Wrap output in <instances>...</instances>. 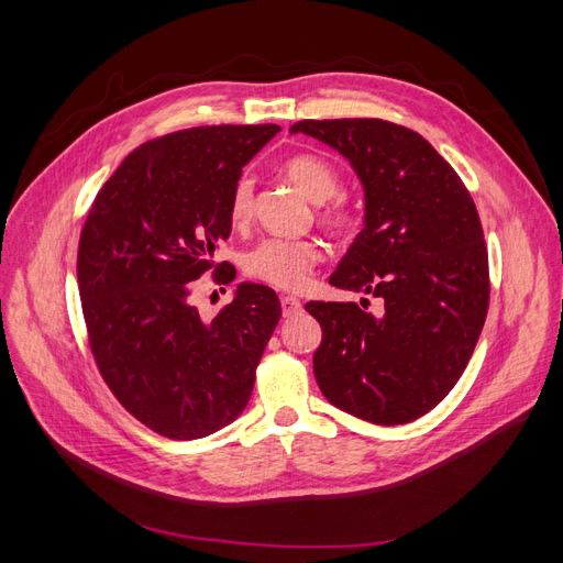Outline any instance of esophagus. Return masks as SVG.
Here are the masks:
<instances>
[{"instance_id": "esophagus-1", "label": "esophagus", "mask_w": 563, "mask_h": 563, "mask_svg": "<svg viewBox=\"0 0 563 563\" xmlns=\"http://www.w3.org/2000/svg\"><path fill=\"white\" fill-rule=\"evenodd\" d=\"M302 310V302L296 296H282V312L284 317H296Z\"/></svg>"}]
</instances>
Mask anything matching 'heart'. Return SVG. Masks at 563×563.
I'll list each match as a JSON object with an SVG mask.
<instances>
[{
	"label": "heart",
	"instance_id": "b5f03b06",
	"mask_svg": "<svg viewBox=\"0 0 563 563\" xmlns=\"http://www.w3.org/2000/svg\"><path fill=\"white\" fill-rule=\"evenodd\" d=\"M284 174L308 199H331L329 207L319 213L323 225L333 230H345L352 225L354 211L350 203L343 199H333L340 190V174L329 159L319 155H294L284 162ZM228 213L234 228H242L251 220L253 180L249 176L236 178L230 195ZM319 261L321 246L317 242L272 236V240H265L249 251L244 269L253 279H261L269 286L284 288V291H300L302 286H308Z\"/></svg>",
	"mask_w": 563,
	"mask_h": 563
}]
</instances>
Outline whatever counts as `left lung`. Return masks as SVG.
Listing matches in <instances>:
<instances>
[{
  "instance_id": "8db88e82",
  "label": "left lung",
  "mask_w": 563,
  "mask_h": 563,
  "mask_svg": "<svg viewBox=\"0 0 563 563\" xmlns=\"http://www.w3.org/2000/svg\"><path fill=\"white\" fill-rule=\"evenodd\" d=\"M335 147L360 174L366 225L329 284L380 300L305 305L321 323L314 378L333 406L373 424L430 413L470 362L488 298L474 199L420 133L385 119H302L291 133Z\"/></svg>"
}]
</instances>
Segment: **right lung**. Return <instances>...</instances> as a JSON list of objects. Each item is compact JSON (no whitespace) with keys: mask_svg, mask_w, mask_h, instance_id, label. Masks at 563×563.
<instances>
[{"mask_svg":"<svg viewBox=\"0 0 563 563\" xmlns=\"http://www.w3.org/2000/svg\"><path fill=\"white\" fill-rule=\"evenodd\" d=\"M277 124L195 126L135 147L100 187L79 234L77 282L89 347L117 401L166 439L225 428L251 399L255 368L282 317L277 294L242 284L213 321L192 305L228 240L242 166Z\"/></svg>","mask_w":563,"mask_h":563,"instance_id":"1","label":"right lung"}]
</instances>
